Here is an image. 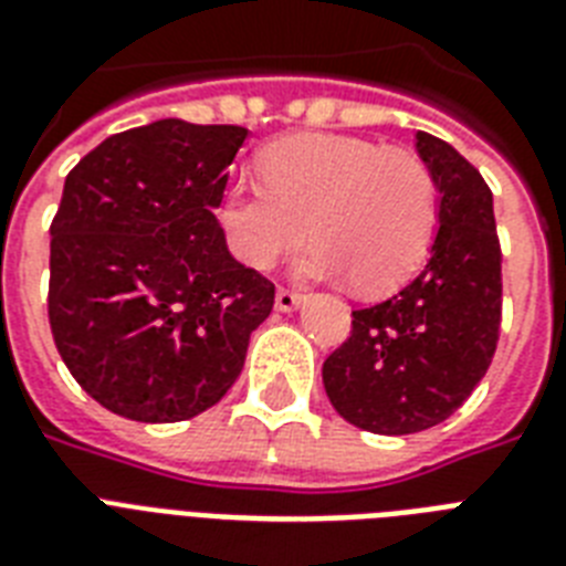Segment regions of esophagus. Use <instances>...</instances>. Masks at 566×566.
Instances as JSON below:
<instances>
[{
    "instance_id": "obj_1",
    "label": "esophagus",
    "mask_w": 566,
    "mask_h": 566,
    "mask_svg": "<svg viewBox=\"0 0 566 566\" xmlns=\"http://www.w3.org/2000/svg\"><path fill=\"white\" fill-rule=\"evenodd\" d=\"M300 293L291 291V287H279V291H275V308L279 311H293L300 305Z\"/></svg>"
}]
</instances>
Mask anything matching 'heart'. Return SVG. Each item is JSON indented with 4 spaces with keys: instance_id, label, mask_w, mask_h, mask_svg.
I'll return each instance as SVG.
<instances>
[{
    "instance_id": "b5f03b06",
    "label": "heart",
    "mask_w": 566,
    "mask_h": 566,
    "mask_svg": "<svg viewBox=\"0 0 566 566\" xmlns=\"http://www.w3.org/2000/svg\"><path fill=\"white\" fill-rule=\"evenodd\" d=\"M261 179H234L220 202L234 255L255 270L279 264L311 234L308 273H344L358 293H381L429 255L438 181L417 153L296 135L261 155Z\"/></svg>"
}]
</instances>
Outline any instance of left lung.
Segmentation results:
<instances>
[{"instance_id": "left-lung-1", "label": "left lung", "mask_w": 566, "mask_h": 566, "mask_svg": "<svg viewBox=\"0 0 566 566\" xmlns=\"http://www.w3.org/2000/svg\"><path fill=\"white\" fill-rule=\"evenodd\" d=\"M417 149L440 190L431 258L396 296L353 311V332L323 364L335 411L376 434H413L452 417L500 344L502 249L491 188L447 140L420 132Z\"/></svg>"}]
</instances>
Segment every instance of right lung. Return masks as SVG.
<instances>
[{"label":"right lung","mask_w":566,"mask_h":566,"mask_svg":"<svg viewBox=\"0 0 566 566\" xmlns=\"http://www.w3.org/2000/svg\"><path fill=\"white\" fill-rule=\"evenodd\" d=\"M240 126L158 119L75 164L49 234V326L108 411L179 422L229 394L275 284L231 258L213 208Z\"/></svg>","instance_id":"obj_1"}]
</instances>
